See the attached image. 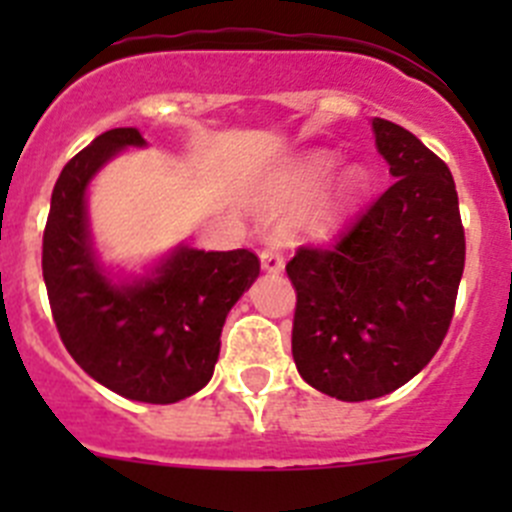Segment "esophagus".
Wrapping results in <instances>:
<instances>
[{
    "label": "esophagus",
    "mask_w": 512,
    "mask_h": 512,
    "mask_svg": "<svg viewBox=\"0 0 512 512\" xmlns=\"http://www.w3.org/2000/svg\"><path fill=\"white\" fill-rule=\"evenodd\" d=\"M261 269L269 271V274H279V271L284 269V259L282 253H279V248L274 246V243H269L266 248H261Z\"/></svg>",
    "instance_id": "1"
}]
</instances>
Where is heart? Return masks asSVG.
Returning a JSON list of instances; mask_svg holds the SVG:
<instances>
[{
    "label": "heart",
    "mask_w": 512,
    "mask_h": 512,
    "mask_svg": "<svg viewBox=\"0 0 512 512\" xmlns=\"http://www.w3.org/2000/svg\"><path fill=\"white\" fill-rule=\"evenodd\" d=\"M341 161V153L336 151H312L307 156L297 158L295 164L279 176V182L274 187V192H271L269 202L274 207H284L310 200L312 194L320 192L333 179ZM369 182H372V176H369V171L364 166H351V169L343 171L336 197L315 217V230L318 233L336 230L361 205V200L366 197V189H369Z\"/></svg>",
    "instance_id": "heart-1"
}]
</instances>
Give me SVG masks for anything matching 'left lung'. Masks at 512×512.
<instances>
[{"instance_id":"1","label":"left lung","mask_w":512,"mask_h":512,"mask_svg":"<svg viewBox=\"0 0 512 512\" xmlns=\"http://www.w3.org/2000/svg\"><path fill=\"white\" fill-rule=\"evenodd\" d=\"M372 130L392 187L333 246L287 264L297 372L343 402L390 395L433 359L467 251L449 166L395 122L374 117Z\"/></svg>"}]
</instances>
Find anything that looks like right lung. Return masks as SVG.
<instances>
[{
    "label": "right lung",
    "mask_w": 512,
    "mask_h": 512,
    "mask_svg": "<svg viewBox=\"0 0 512 512\" xmlns=\"http://www.w3.org/2000/svg\"><path fill=\"white\" fill-rule=\"evenodd\" d=\"M146 146L138 128H115L63 166L43 233V279L76 364L128 400L169 405L212 379L225 318L259 277V259L246 248L179 243L143 274L107 269L89 228V184L117 153Z\"/></svg>",
    "instance_id": "add662e5"
}]
</instances>
